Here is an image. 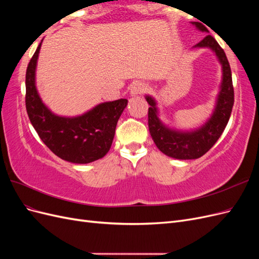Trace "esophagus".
Here are the masks:
<instances>
[{
	"instance_id": "esophagus-1",
	"label": "esophagus",
	"mask_w": 259,
	"mask_h": 259,
	"mask_svg": "<svg viewBox=\"0 0 259 259\" xmlns=\"http://www.w3.org/2000/svg\"><path fill=\"white\" fill-rule=\"evenodd\" d=\"M146 90H147L146 84H144L142 82H136V83H134V84L132 85L131 94H132L133 96H135V95H138V94L144 93Z\"/></svg>"
}]
</instances>
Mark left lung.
<instances>
[{
  "instance_id": "8db88e82",
  "label": "left lung",
  "mask_w": 259,
  "mask_h": 259,
  "mask_svg": "<svg viewBox=\"0 0 259 259\" xmlns=\"http://www.w3.org/2000/svg\"><path fill=\"white\" fill-rule=\"evenodd\" d=\"M193 25L201 31H208L201 22L195 21ZM195 48H209L213 50L223 65L224 72L222 90L218 95L215 111L204 126L191 133L171 131L164 126L156 115L154 99L149 96L146 97L148 104L150 105V108L148 109V126L154 144L163 153L179 160L198 159L215 145L227 126L234 103L231 69L221 45L208 34L195 45Z\"/></svg>"
}]
</instances>
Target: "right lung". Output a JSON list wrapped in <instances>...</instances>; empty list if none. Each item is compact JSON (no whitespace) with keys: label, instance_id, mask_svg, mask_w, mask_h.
I'll return each instance as SVG.
<instances>
[{"label":"right lung","instance_id":"add662e5","mask_svg":"<svg viewBox=\"0 0 259 259\" xmlns=\"http://www.w3.org/2000/svg\"><path fill=\"white\" fill-rule=\"evenodd\" d=\"M37 46L26 72V108L31 124L50 150L60 159L86 164L101 159L112 145L117 120L127 99L104 103L81 116L55 115L44 106L34 84Z\"/></svg>","mask_w":259,"mask_h":259}]
</instances>
